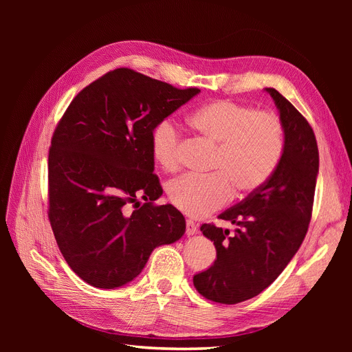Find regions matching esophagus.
<instances>
[{
	"instance_id": "esophagus-1",
	"label": "esophagus",
	"mask_w": 352,
	"mask_h": 352,
	"mask_svg": "<svg viewBox=\"0 0 352 352\" xmlns=\"http://www.w3.org/2000/svg\"><path fill=\"white\" fill-rule=\"evenodd\" d=\"M197 231H198V227H197V224L194 223V221H191V219H188L187 221V235L190 236V235H194V234H197Z\"/></svg>"
}]
</instances>
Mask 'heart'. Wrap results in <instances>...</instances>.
Listing matches in <instances>:
<instances>
[{"instance_id":"obj_1","label":"heart","mask_w":352,"mask_h":352,"mask_svg":"<svg viewBox=\"0 0 352 352\" xmlns=\"http://www.w3.org/2000/svg\"><path fill=\"white\" fill-rule=\"evenodd\" d=\"M194 131L217 146L210 177L186 175L168 186L173 206L194 218L226 206L235 194L260 190L270 179L284 151V128L270 113L231 101H212L190 116ZM179 135L173 121L164 120L151 133V154L164 171L178 168Z\"/></svg>"}]
</instances>
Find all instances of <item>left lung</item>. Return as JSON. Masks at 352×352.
<instances>
[{
    "instance_id": "1",
    "label": "left lung",
    "mask_w": 352,
    "mask_h": 352,
    "mask_svg": "<svg viewBox=\"0 0 352 352\" xmlns=\"http://www.w3.org/2000/svg\"><path fill=\"white\" fill-rule=\"evenodd\" d=\"M284 128V151L264 186L218 218L235 232L214 224L201 231L217 260L194 275L197 291L214 302L238 304L270 287L300 250L311 219L320 168L317 140L308 121L274 88H265Z\"/></svg>"
}]
</instances>
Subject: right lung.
Wrapping results in <instances>:
<instances>
[{
    "mask_svg": "<svg viewBox=\"0 0 352 352\" xmlns=\"http://www.w3.org/2000/svg\"><path fill=\"white\" fill-rule=\"evenodd\" d=\"M199 92L128 68L111 71L72 100L48 155L50 223L67 264L87 284L133 281L151 252L186 232V218L154 175L151 133ZM133 213L126 204L139 206Z\"/></svg>",
    "mask_w": 352,
    "mask_h": 352,
    "instance_id": "add662e5",
    "label": "right lung"
}]
</instances>
